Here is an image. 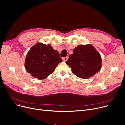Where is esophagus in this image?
Here are the masks:
<instances>
[{
  "instance_id": "esophagus-1",
  "label": "esophagus",
  "mask_w": 125,
  "mask_h": 125,
  "mask_svg": "<svg viewBox=\"0 0 125 125\" xmlns=\"http://www.w3.org/2000/svg\"><path fill=\"white\" fill-rule=\"evenodd\" d=\"M62 60H63L64 62H66L67 60H68V57H63V58H62Z\"/></svg>"
}]
</instances>
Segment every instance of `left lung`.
Returning a JSON list of instances; mask_svg holds the SVG:
<instances>
[{"label":"left lung","mask_w":125,"mask_h":125,"mask_svg":"<svg viewBox=\"0 0 125 125\" xmlns=\"http://www.w3.org/2000/svg\"><path fill=\"white\" fill-rule=\"evenodd\" d=\"M78 77L88 79L99 72L102 67L100 54L91 44L80 45L73 49L66 62Z\"/></svg>","instance_id":"left-lung-1"}]
</instances>
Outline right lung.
<instances>
[{"mask_svg":"<svg viewBox=\"0 0 125 125\" xmlns=\"http://www.w3.org/2000/svg\"><path fill=\"white\" fill-rule=\"evenodd\" d=\"M62 62L59 52L50 44L37 43L28 52L24 66L31 76L42 80L53 73L56 67Z\"/></svg>","mask_w":125,"mask_h":125,"instance_id":"obj_1","label":"right lung"}]
</instances>
